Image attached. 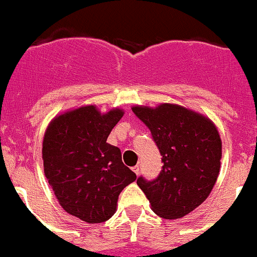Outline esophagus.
<instances>
[{
	"label": "esophagus",
	"instance_id": "obj_1",
	"mask_svg": "<svg viewBox=\"0 0 257 257\" xmlns=\"http://www.w3.org/2000/svg\"><path fill=\"white\" fill-rule=\"evenodd\" d=\"M133 172L136 173L137 175H139V172H141V168H139V165H136V167H133Z\"/></svg>",
	"mask_w": 257,
	"mask_h": 257
}]
</instances>
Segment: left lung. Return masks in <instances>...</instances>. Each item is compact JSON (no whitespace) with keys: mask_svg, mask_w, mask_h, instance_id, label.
I'll return each mask as SVG.
<instances>
[{"mask_svg":"<svg viewBox=\"0 0 257 257\" xmlns=\"http://www.w3.org/2000/svg\"><path fill=\"white\" fill-rule=\"evenodd\" d=\"M134 114L149 128L162 154L154 180L139 177L152 210L164 219H179L205 201L220 172L221 139L208 116L178 104L136 105Z\"/></svg>","mask_w":257,"mask_h":257,"instance_id":"obj_1","label":"left lung"}]
</instances>
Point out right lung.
I'll list each match as a JSON object with an SVG mask.
<instances>
[{
    "instance_id": "add662e5",
    "label": "right lung",
    "mask_w": 257,
    "mask_h": 257,
    "mask_svg": "<svg viewBox=\"0 0 257 257\" xmlns=\"http://www.w3.org/2000/svg\"><path fill=\"white\" fill-rule=\"evenodd\" d=\"M124 112L100 113L84 105L57 115L42 144L45 175L59 205L89 224L107 221L120 191L137 179L121 162L120 149L107 138Z\"/></svg>"
}]
</instances>
